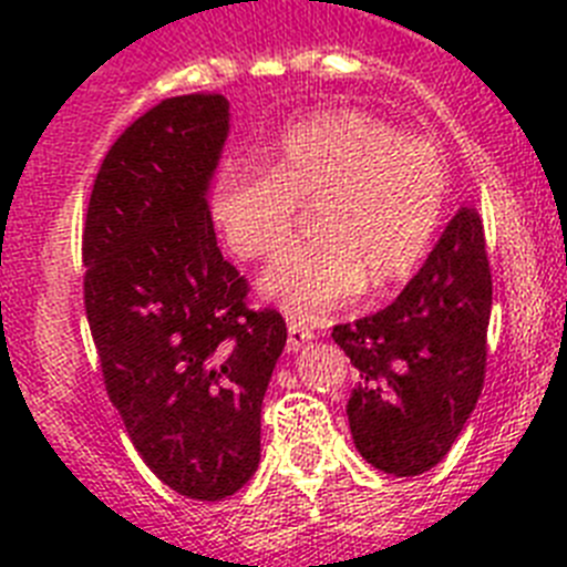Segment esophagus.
Instances as JSON below:
<instances>
[{
  "instance_id": "obj_1",
  "label": "esophagus",
  "mask_w": 567,
  "mask_h": 567,
  "mask_svg": "<svg viewBox=\"0 0 567 567\" xmlns=\"http://www.w3.org/2000/svg\"><path fill=\"white\" fill-rule=\"evenodd\" d=\"M309 340H315L312 329H307V327H303V323H298V320H289L287 352H300V349H303V346H307Z\"/></svg>"
}]
</instances>
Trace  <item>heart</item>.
<instances>
[{
  "label": "heart",
  "mask_w": 567,
  "mask_h": 567,
  "mask_svg": "<svg viewBox=\"0 0 567 567\" xmlns=\"http://www.w3.org/2000/svg\"><path fill=\"white\" fill-rule=\"evenodd\" d=\"M445 193L437 144L349 110L287 130L267 169H224L209 215L229 252L258 260L287 244L309 207L315 235L278 255L260 289L295 320H312L365 284L385 292L412 278L443 221Z\"/></svg>",
  "instance_id": "heart-1"
}]
</instances>
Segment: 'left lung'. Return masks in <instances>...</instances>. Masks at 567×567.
Returning a JSON list of instances; mask_svg holds the SVG:
<instances>
[{
  "mask_svg": "<svg viewBox=\"0 0 567 567\" xmlns=\"http://www.w3.org/2000/svg\"><path fill=\"white\" fill-rule=\"evenodd\" d=\"M488 318L483 218L463 207L392 307L332 329L358 378L346 414L365 463L417 477L452 452L483 392Z\"/></svg>",
  "mask_w": 567,
  "mask_h": 567,
  "instance_id": "8db88e82",
  "label": "left lung"
}]
</instances>
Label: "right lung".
<instances>
[{
    "label": "right lung",
    "mask_w": 567,
    "mask_h": 567,
    "mask_svg": "<svg viewBox=\"0 0 567 567\" xmlns=\"http://www.w3.org/2000/svg\"><path fill=\"white\" fill-rule=\"evenodd\" d=\"M229 133L221 93L173 96L113 142L82 235L84 309L110 403L155 477L224 499L260 460V405L287 323L249 307L215 244L207 189Z\"/></svg>",
    "instance_id": "add662e5"
}]
</instances>
